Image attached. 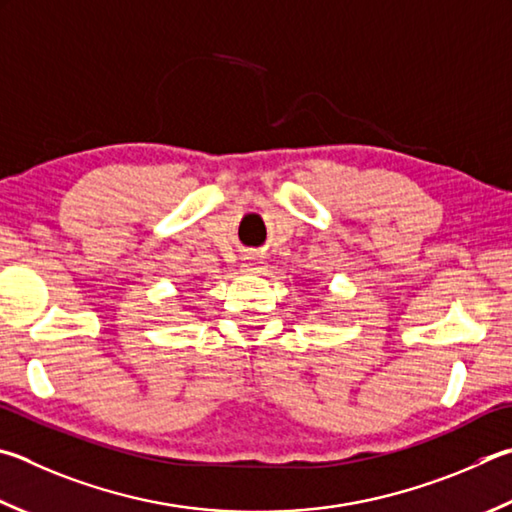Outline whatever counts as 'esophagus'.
<instances>
[{"mask_svg":"<svg viewBox=\"0 0 512 512\" xmlns=\"http://www.w3.org/2000/svg\"><path fill=\"white\" fill-rule=\"evenodd\" d=\"M264 262L259 257H255V255H248V257H244V264H241V271L244 273H250V275H255V273H264Z\"/></svg>","mask_w":512,"mask_h":512,"instance_id":"1","label":"esophagus"}]
</instances>
